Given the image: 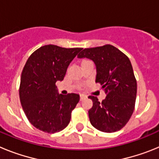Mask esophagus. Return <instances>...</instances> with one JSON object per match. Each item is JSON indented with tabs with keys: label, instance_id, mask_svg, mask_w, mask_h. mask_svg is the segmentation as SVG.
<instances>
[{
	"label": "esophagus",
	"instance_id": "1",
	"mask_svg": "<svg viewBox=\"0 0 159 159\" xmlns=\"http://www.w3.org/2000/svg\"><path fill=\"white\" fill-rule=\"evenodd\" d=\"M86 95H80V100H83V99H84L85 98H86Z\"/></svg>",
	"mask_w": 159,
	"mask_h": 159
}]
</instances>
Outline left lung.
Returning a JSON list of instances; mask_svg holds the SVG:
<instances>
[{
    "label": "left lung",
    "instance_id": "1",
    "mask_svg": "<svg viewBox=\"0 0 159 159\" xmlns=\"http://www.w3.org/2000/svg\"><path fill=\"white\" fill-rule=\"evenodd\" d=\"M78 58L93 60L97 72L95 82L102 85L107 95L101 102L97 97H88L93 102L88 111L92 125L106 133L121 130L134 112L137 93V82L129 58L111 44L84 49Z\"/></svg>",
    "mask_w": 159,
    "mask_h": 159
}]
</instances>
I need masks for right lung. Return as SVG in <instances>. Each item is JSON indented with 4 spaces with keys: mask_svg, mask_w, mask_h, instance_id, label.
Listing matches in <instances>:
<instances>
[{
    "mask_svg": "<svg viewBox=\"0 0 159 159\" xmlns=\"http://www.w3.org/2000/svg\"><path fill=\"white\" fill-rule=\"evenodd\" d=\"M81 50L48 44L28 59L20 77V100L25 116L36 128L53 134L70 123L80 95L59 94L56 83L64 80L67 67Z\"/></svg>",
    "mask_w": 159,
    "mask_h": 159,
    "instance_id": "1",
    "label": "right lung"
}]
</instances>
